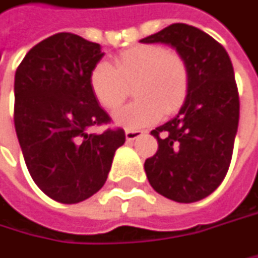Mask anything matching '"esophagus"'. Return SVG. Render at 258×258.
Returning <instances> with one entry per match:
<instances>
[{
    "label": "esophagus",
    "mask_w": 258,
    "mask_h": 258,
    "mask_svg": "<svg viewBox=\"0 0 258 258\" xmlns=\"http://www.w3.org/2000/svg\"><path fill=\"white\" fill-rule=\"evenodd\" d=\"M142 134H143L142 130H125V139H127L128 142H133V140L139 139Z\"/></svg>",
    "instance_id": "obj_1"
}]
</instances>
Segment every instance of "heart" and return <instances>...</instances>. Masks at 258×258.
<instances>
[{"label":"heart","instance_id":"1","mask_svg":"<svg viewBox=\"0 0 258 258\" xmlns=\"http://www.w3.org/2000/svg\"><path fill=\"white\" fill-rule=\"evenodd\" d=\"M190 71L186 59L176 50L159 44H143L121 51L112 66L97 61L88 74V87L97 103L115 110L134 90L136 102L115 112L116 124L139 128L170 116L186 102Z\"/></svg>","mask_w":258,"mask_h":258}]
</instances>
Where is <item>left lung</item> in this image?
<instances>
[{"label": "left lung", "mask_w": 258, "mask_h": 258, "mask_svg": "<svg viewBox=\"0 0 258 258\" xmlns=\"http://www.w3.org/2000/svg\"><path fill=\"white\" fill-rule=\"evenodd\" d=\"M140 42L170 44L190 71L186 102L176 118L151 131L156 153L145 161L153 189L176 202L211 195L229 170L239 122V94L227 51L195 26L173 23Z\"/></svg>", "instance_id": "left-lung-1"}]
</instances>
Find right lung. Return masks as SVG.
Returning <instances> with one entry per match:
<instances>
[{
	"label": "right lung",
	"instance_id": "obj_1",
	"mask_svg": "<svg viewBox=\"0 0 258 258\" xmlns=\"http://www.w3.org/2000/svg\"><path fill=\"white\" fill-rule=\"evenodd\" d=\"M103 57L100 44L71 32L32 47L14 77V127L35 184L51 199L77 204L105 184L122 128L88 134L109 124L88 87L91 68Z\"/></svg>",
	"mask_w": 258,
	"mask_h": 258
}]
</instances>
